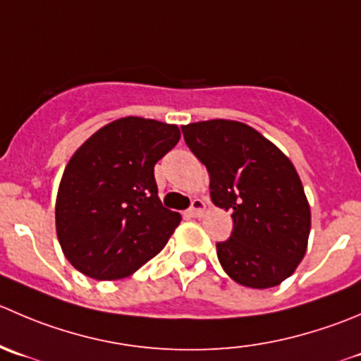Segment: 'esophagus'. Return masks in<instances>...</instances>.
<instances>
[{"label": "esophagus", "mask_w": 361, "mask_h": 361, "mask_svg": "<svg viewBox=\"0 0 361 361\" xmlns=\"http://www.w3.org/2000/svg\"><path fill=\"white\" fill-rule=\"evenodd\" d=\"M206 212V204L204 201H201V199H194L192 201V206L188 208V215L190 216H202Z\"/></svg>", "instance_id": "1"}]
</instances>
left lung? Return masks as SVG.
I'll return each instance as SVG.
<instances>
[{
	"instance_id": "obj_1",
	"label": "left lung",
	"mask_w": 361,
	"mask_h": 361,
	"mask_svg": "<svg viewBox=\"0 0 361 361\" xmlns=\"http://www.w3.org/2000/svg\"><path fill=\"white\" fill-rule=\"evenodd\" d=\"M181 132L208 169L213 204L233 216L231 238L216 243L224 271L247 288L282 284L302 262L310 233V206L293 162L240 121H197Z\"/></svg>"
}]
</instances>
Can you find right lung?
<instances>
[{
  "instance_id": "1",
  "label": "right lung",
  "mask_w": 361,
  "mask_h": 361,
  "mask_svg": "<svg viewBox=\"0 0 361 361\" xmlns=\"http://www.w3.org/2000/svg\"><path fill=\"white\" fill-rule=\"evenodd\" d=\"M180 137L176 125L127 116L77 148L59 181L56 233L80 274L128 277L166 247L181 215L162 206L153 169Z\"/></svg>"
}]
</instances>
